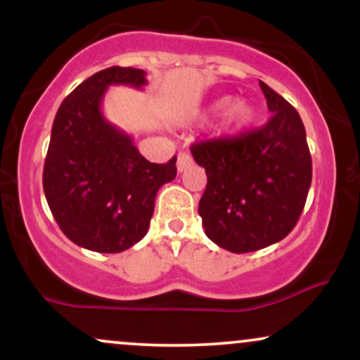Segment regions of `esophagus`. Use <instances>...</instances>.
<instances>
[{"mask_svg":"<svg viewBox=\"0 0 360 360\" xmlns=\"http://www.w3.org/2000/svg\"><path fill=\"white\" fill-rule=\"evenodd\" d=\"M191 164H193V159L188 152H181V154L177 155V171L179 172H183L184 169L191 166Z\"/></svg>","mask_w":360,"mask_h":360,"instance_id":"34e87169","label":"esophagus"}]
</instances>
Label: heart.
<instances>
[{
  "label": "heart",
  "instance_id": "b5f03b06",
  "mask_svg": "<svg viewBox=\"0 0 360 360\" xmlns=\"http://www.w3.org/2000/svg\"><path fill=\"white\" fill-rule=\"evenodd\" d=\"M230 98H221L220 101L214 103V110H221L225 106H229ZM257 118V110L247 101H240V103H235L232 108L229 110V115H226V128L230 131H240L243 128L250 127L252 123L255 122Z\"/></svg>",
  "mask_w": 360,
  "mask_h": 360
}]
</instances>
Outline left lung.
Here are the masks:
<instances>
[{
    "mask_svg": "<svg viewBox=\"0 0 360 360\" xmlns=\"http://www.w3.org/2000/svg\"><path fill=\"white\" fill-rule=\"evenodd\" d=\"M272 113L257 130L193 143L205 167L200 200L205 233L233 254L283 240L298 223L311 184V155L298 111L259 81Z\"/></svg>",
    "mask_w": 360,
    "mask_h": 360,
    "instance_id": "8db88e82",
    "label": "left lung"
}]
</instances>
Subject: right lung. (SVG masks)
Masks as SVG:
<instances>
[{
    "mask_svg": "<svg viewBox=\"0 0 360 360\" xmlns=\"http://www.w3.org/2000/svg\"><path fill=\"white\" fill-rule=\"evenodd\" d=\"M111 84L140 89L146 71L113 65L82 81L57 110L44 166V193L57 225L76 245L101 254L146 237L157 191L177 174L176 155L148 162L130 135L103 117Z\"/></svg>",
    "mask_w": 360,
    "mask_h": 360,
    "instance_id": "add662e5",
    "label": "right lung"
}]
</instances>
